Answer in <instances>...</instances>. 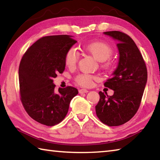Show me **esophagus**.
Instances as JSON below:
<instances>
[{"label": "esophagus", "mask_w": 160, "mask_h": 160, "mask_svg": "<svg viewBox=\"0 0 160 160\" xmlns=\"http://www.w3.org/2000/svg\"><path fill=\"white\" fill-rule=\"evenodd\" d=\"M88 90H85V89H81V90H79V93L80 94H82V93H88Z\"/></svg>", "instance_id": "obj_1"}]
</instances>
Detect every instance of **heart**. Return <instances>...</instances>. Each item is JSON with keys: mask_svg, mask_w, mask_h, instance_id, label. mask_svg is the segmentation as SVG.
<instances>
[{"mask_svg": "<svg viewBox=\"0 0 160 160\" xmlns=\"http://www.w3.org/2000/svg\"><path fill=\"white\" fill-rule=\"evenodd\" d=\"M84 50L91 54L93 57L99 62H102L104 68L109 66L110 62L108 60L113 54V48L107 42L95 41L83 46ZM65 63L69 68L74 67L79 59V54L74 48H70L65 55ZM95 77L89 74H81L75 78L78 85L83 87H90L92 84V80Z\"/></svg>", "mask_w": 160, "mask_h": 160, "instance_id": "1", "label": "heart"}]
</instances>
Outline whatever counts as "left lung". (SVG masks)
<instances>
[{
	"label": "left lung",
	"mask_w": 160,
	"mask_h": 160,
	"mask_svg": "<svg viewBox=\"0 0 160 160\" xmlns=\"http://www.w3.org/2000/svg\"><path fill=\"white\" fill-rule=\"evenodd\" d=\"M118 42V64L104 85L114 91L112 96L99 92L97 117L109 126L128 122L138 110L148 80L145 63L138 48L128 35L118 31L104 32Z\"/></svg>",
	"instance_id": "1"
}]
</instances>
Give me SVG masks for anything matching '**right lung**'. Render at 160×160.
<instances>
[{
  "mask_svg": "<svg viewBox=\"0 0 160 160\" xmlns=\"http://www.w3.org/2000/svg\"><path fill=\"white\" fill-rule=\"evenodd\" d=\"M76 40L70 35L44 37L29 47L20 61L19 83L21 102L27 113L48 126L66 117L71 99L78 94L73 87L55 90L53 78L64 71L65 55Z\"/></svg>",
  "mask_w": 160,
  "mask_h": 160,
  "instance_id": "add662e5",
  "label": "right lung"
}]
</instances>
